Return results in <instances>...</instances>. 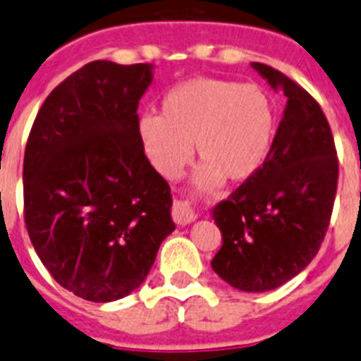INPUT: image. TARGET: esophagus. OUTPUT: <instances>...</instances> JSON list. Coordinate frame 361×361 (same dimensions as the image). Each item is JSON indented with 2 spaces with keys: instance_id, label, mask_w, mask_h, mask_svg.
<instances>
[{
  "instance_id": "34e87169",
  "label": "esophagus",
  "mask_w": 361,
  "mask_h": 361,
  "mask_svg": "<svg viewBox=\"0 0 361 361\" xmlns=\"http://www.w3.org/2000/svg\"><path fill=\"white\" fill-rule=\"evenodd\" d=\"M196 218H198V214L194 212V209L187 202H176L172 207V219L178 225H189Z\"/></svg>"
}]
</instances>
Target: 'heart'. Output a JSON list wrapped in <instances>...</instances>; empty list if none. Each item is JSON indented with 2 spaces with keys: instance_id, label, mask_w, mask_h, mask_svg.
Instances as JSON below:
<instances>
[{
  "instance_id": "1",
  "label": "heart",
  "mask_w": 361,
  "mask_h": 361,
  "mask_svg": "<svg viewBox=\"0 0 361 361\" xmlns=\"http://www.w3.org/2000/svg\"><path fill=\"white\" fill-rule=\"evenodd\" d=\"M276 111L256 85L196 78L163 96L159 116L137 120V137L150 165L176 180L192 159V143L203 165L196 185L212 189L227 178L238 183L258 174L271 154Z\"/></svg>"
}]
</instances>
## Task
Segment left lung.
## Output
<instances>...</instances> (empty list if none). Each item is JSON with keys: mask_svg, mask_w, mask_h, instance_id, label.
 Returning <instances> with one entry per match:
<instances>
[{"mask_svg": "<svg viewBox=\"0 0 361 361\" xmlns=\"http://www.w3.org/2000/svg\"><path fill=\"white\" fill-rule=\"evenodd\" d=\"M287 98L267 161L212 209L221 249L211 265L234 289L265 293L312 262L327 233L338 187L331 127L311 94L263 63H250Z\"/></svg>", "mask_w": 361, "mask_h": 361, "instance_id": "8db88e82", "label": "left lung"}]
</instances>
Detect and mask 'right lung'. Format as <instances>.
Returning <instances> with one entry per match:
<instances>
[{
  "label": "right lung",
  "instance_id": "1",
  "mask_svg": "<svg viewBox=\"0 0 361 361\" xmlns=\"http://www.w3.org/2000/svg\"><path fill=\"white\" fill-rule=\"evenodd\" d=\"M152 68L105 59L81 67L49 94L25 149L30 241L52 278L89 302L137 289L176 228L171 187L137 137Z\"/></svg>",
  "mask_w": 361,
  "mask_h": 361
}]
</instances>
